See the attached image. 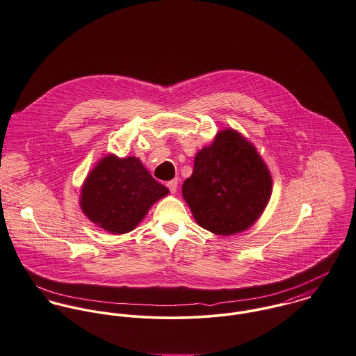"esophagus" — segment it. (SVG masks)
<instances>
[{
  "label": "esophagus",
  "instance_id": "obj_1",
  "mask_svg": "<svg viewBox=\"0 0 356 356\" xmlns=\"http://www.w3.org/2000/svg\"><path fill=\"white\" fill-rule=\"evenodd\" d=\"M167 186H168V189H170L171 193H175L177 189H178V179H171V181H168V182H167Z\"/></svg>",
  "mask_w": 356,
  "mask_h": 356
}]
</instances>
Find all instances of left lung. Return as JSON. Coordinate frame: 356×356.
Returning a JSON list of instances; mask_svg holds the SVG:
<instances>
[{
  "mask_svg": "<svg viewBox=\"0 0 356 356\" xmlns=\"http://www.w3.org/2000/svg\"><path fill=\"white\" fill-rule=\"evenodd\" d=\"M272 178L256 148L235 130L219 131L194 158L192 177L182 185L195 222L218 235L252 226L264 212Z\"/></svg>",
  "mask_w": 356,
  "mask_h": 356,
  "instance_id": "1",
  "label": "left lung"
}]
</instances>
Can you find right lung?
<instances>
[{
  "instance_id": "1",
  "label": "right lung",
  "mask_w": 356,
  "mask_h": 356,
  "mask_svg": "<svg viewBox=\"0 0 356 356\" xmlns=\"http://www.w3.org/2000/svg\"><path fill=\"white\" fill-rule=\"evenodd\" d=\"M167 193L168 189L152 178L137 158L108 155L87 177L80 201L95 225L113 234H125Z\"/></svg>"
}]
</instances>
